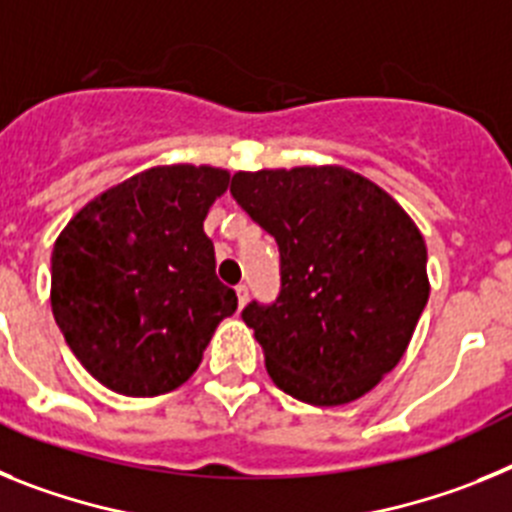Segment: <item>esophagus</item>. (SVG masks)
Returning a JSON list of instances; mask_svg holds the SVG:
<instances>
[{
    "instance_id": "1",
    "label": "esophagus",
    "mask_w": 512,
    "mask_h": 512,
    "mask_svg": "<svg viewBox=\"0 0 512 512\" xmlns=\"http://www.w3.org/2000/svg\"><path fill=\"white\" fill-rule=\"evenodd\" d=\"M234 291H237V301H239V306L247 304V299H250V291H247V286H244V283H239V286L234 288Z\"/></svg>"
}]
</instances>
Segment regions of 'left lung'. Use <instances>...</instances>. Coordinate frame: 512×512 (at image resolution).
Listing matches in <instances>:
<instances>
[{"mask_svg": "<svg viewBox=\"0 0 512 512\" xmlns=\"http://www.w3.org/2000/svg\"><path fill=\"white\" fill-rule=\"evenodd\" d=\"M231 195L281 250L275 304L242 311L273 384L314 407L368 394L402 361L428 304L415 221L337 164L237 172Z\"/></svg>", "mask_w": 512, "mask_h": 512, "instance_id": "left-lung-1", "label": "left lung"}]
</instances>
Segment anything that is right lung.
<instances>
[{
    "label": "right lung",
    "mask_w": 512,
    "mask_h": 512,
    "mask_svg": "<svg viewBox=\"0 0 512 512\" xmlns=\"http://www.w3.org/2000/svg\"><path fill=\"white\" fill-rule=\"evenodd\" d=\"M226 188L229 172L219 167H151L64 226L51 255L53 319L102 386L126 397L177 389L237 311L203 231Z\"/></svg>",
    "instance_id": "obj_1"
}]
</instances>
